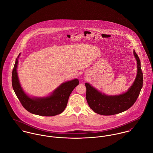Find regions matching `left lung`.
Masks as SVG:
<instances>
[{
    "mask_svg": "<svg viewBox=\"0 0 153 153\" xmlns=\"http://www.w3.org/2000/svg\"><path fill=\"white\" fill-rule=\"evenodd\" d=\"M134 55L137 62V74L133 84L124 94L108 96L99 92L88 83L85 84L88 104L95 112L102 115H115L129 109L135 102L143 87V75L140 60L134 50Z\"/></svg>",
    "mask_w": 153,
    "mask_h": 153,
    "instance_id": "8db88e82",
    "label": "left lung"
}]
</instances>
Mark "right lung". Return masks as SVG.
<instances>
[{
  "mask_svg": "<svg viewBox=\"0 0 153 153\" xmlns=\"http://www.w3.org/2000/svg\"><path fill=\"white\" fill-rule=\"evenodd\" d=\"M18 57L13 67L12 74L13 89L22 106L29 112L41 116H54L62 113L65 109L70 94L79 84L77 79L62 84L49 97L30 98L23 91L17 74Z\"/></svg>",
  "mask_w": 153,
  "mask_h": 153,
  "instance_id": "obj_1",
  "label": "right lung"
}]
</instances>
